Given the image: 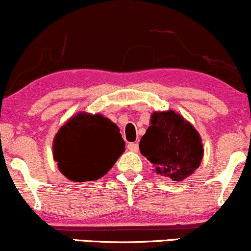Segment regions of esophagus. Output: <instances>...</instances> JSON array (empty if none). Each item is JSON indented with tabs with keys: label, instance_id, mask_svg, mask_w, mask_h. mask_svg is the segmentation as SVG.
I'll return each instance as SVG.
<instances>
[{
	"label": "esophagus",
	"instance_id": "obj_1",
	"mask_svg": "<svg viewBox=\"0 0 251 251\" xmlns=\"http://www.w3.org/2000/svg\"><path fill=\"white\" fill-rule=\"evenodd\" d=\"M126 147H128V149L130 150V151H134V152L138 151V144L137 143H129Z\"/></svg>",
	"mask_w": 251,
	"mask_h": 251
}]
</instances>
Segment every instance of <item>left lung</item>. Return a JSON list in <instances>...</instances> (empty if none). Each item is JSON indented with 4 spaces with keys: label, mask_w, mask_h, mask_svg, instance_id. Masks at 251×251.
Here are the masks:
<instances>
[{
    "label": "left lung",
    "mask_w": 251,
    "mask_h": 251,
    "mask_svg": "<svg viewBox=\"0 0 251 251\" xmlns=\"http://www.w3.org/2000/svg\"><path fill=\"white\" fill-rule=\"evenodd\" d=\"M140 150L157 174L174 181L191 175L203 157L199 132L173 110L151 115L149 128L140 141Z\"/></svg>",
    "instance_id": "8db88e82"
}]
</instances>
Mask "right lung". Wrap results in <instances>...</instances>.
I'll list each match as a JSON object with an SVG mask.
<instances>
[{
	"instance_id": "right-lung-1",
	"label": "right lung",
	"mask_w": 251,
	"mask_h": 251,
	"mask_svg": "<svg viewBox=\"0 0 251 251\" xmlns=\"http://www.w3.org/2000/svg\"><path fill=\"white\" fill-rule=\"evenodd\" d=\"M120 128L102 115L79 113L60 129L54 140V158L60 172L75 182L105 175L125 151Z\"/></svg>"
}]
</instances>
